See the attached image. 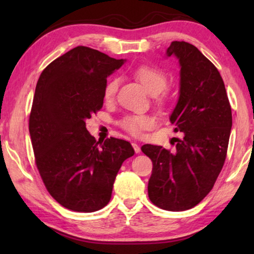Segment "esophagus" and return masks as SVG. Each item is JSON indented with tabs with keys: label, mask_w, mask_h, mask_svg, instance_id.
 <instances>
[{
	"label": "esophagus",
	"mask_w": 254,
	"mask_h": 254,
	"mask_svg": "<svg viewBox=\"0 0 254 254\" xmlns=\"http://www.w3.org/2000/svg\"><path fill=\"white\" fill-rule=\"evenodd\" d=\"M132 147H133V149H134V152L135 153H140L141 149H140V145L139 144H137L136 142H133L132 143Z\"/></svg>",
	"instance_id": "esophagus-1"
}]
</instances>
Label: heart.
<instances>
[{
	"instance_id": "b5f03b06",
	"label": "heart",
	"mask_w": 254,
	"mask_h": 254,
	"mask_svg": "<svg viewBox=\"0 0 254 254\" xmlns=\"http://www.w3.org/2000/svg\"><path fill=\"white\" fill-rule=\"evenodd\" d=\"M135 78L140 81L143 88L150 95H156L158 103H163L165 96L160 95V92L166 87L167 77L161 69L152 66H139L133 71ZM119 88V80L113 78L107 81L104 88V98L111 101L115 96ZM153 119L148 115H127L121 121V127L133 135H139L143 130L152 127Z\"/></svg>"
}]
</instances>
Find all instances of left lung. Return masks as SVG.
I'll list each match as a JSON object with an SVG mask.
<instances>
[{
    "label": "left lung",
    "instance_id": "1",
    "mask_svg": "<svg viewBox=\"0 0 254 254\" xmlns=\"http://www.w3.org/2000/svg\"><path fill=\"white\" fill-rule=\"evenodd\" d=\"M166 56H175L180 67L179 97L169 119L184 137L174 152L152 144L141 150L153 163L150 200L179 212L192 208L212 190L226 158L232 111L217 68L195 46L173 41Z\"/></svg>",
    "mask_w": 254,
    "mask_h": 254
}]
</instances>
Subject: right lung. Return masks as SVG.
<instances>
[{
	"label": "right lung",
	"instance_id": "obj_1",
	"mask_svg": "<svg viewBox=\"0 0 254 254\" xmlns=\"http://www.w3.org/2000/svg\"><path fill=\"white\" fill-rule=\"evenodd\" d=\"M126 62L78 46L50 63L37 83L29 119L37 168L68 209L91 213L109 204L123 161L134 154L127 141L100 142L86 128L102 109L106 78Z\"/></svg>",
	"mask_w": 254,
	"mask_h": 254
}]
</instances>
